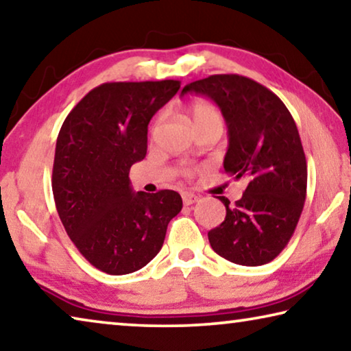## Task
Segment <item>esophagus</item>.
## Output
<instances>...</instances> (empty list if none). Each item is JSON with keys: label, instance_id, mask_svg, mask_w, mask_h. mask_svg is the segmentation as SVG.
<instances>
[{"label": "esophagus", "instance_id": "1", "mask_svg": "<svg viewBox=\"0 0 351 351\" xmlns=\"http://www.w3.org/2000/svg\"><path fill=\"white\" fill-rule=\"evenodd\" d=\"M197 202H198V197L195 195V193H191V192L182 193V203H184L186 206H191Z\"/></svg>", "mask_w": 351, "mask_h": 351}]
</instances>
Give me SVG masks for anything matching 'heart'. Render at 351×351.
I'll use <instances>...</instances> for the list:
<instances>
[{
  "label": "heart",
  "instance_id": "heart-1",
  "mask_svg": "<svg viewBox=\"0 0 351 351\" xmlns=\"http://www.w3.org/2000/svg\"><path fill=\"white\" fill-rule=\"evenodd\" d=\"M191 117H192V123L195 128L204 126V125H223V117H221L220 110L217 109L214 104L206 103V101L193 103L191 108ZM186 175H191V171L187 170Z\"/></svg>",
  "mask_w": 351,
  "mask_h": 351
}]
</instances>
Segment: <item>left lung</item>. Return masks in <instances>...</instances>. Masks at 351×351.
<instances>
[{
    "mask_svg": "<svg viewBox=\"0 0 351 351\" xmlns=\"http://www.w3.org/2000/svg\"><path fill=\"white\" fill-rule=\"evenodd\" d=\"M197 93L219 106L228 126L223 167L248 186L226 217L208 232L217 254L239 265H263L287 245L302 215L308 165L302 141L285 103L250 77L213 75L193 81L181 95Z\"/></svg>",
    "mask_w": 351,
    "mask_h": 351,
    "instance_id": "1",
    "label": "left lung"
}]
</instances>
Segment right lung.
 I'll list each match as a JSON object with an SVG mask.
<instances>
[{"label": "right lung", "mask_w": 351, "mask_h": 351, "mask_svg": "<svg viewBox=\"0 0 351 351\" xmlns=\"http://www.w3.org/2000/svg\"><path fill=\"white\" fill-rule=\"evenodd\" d=\"M180 87L173 80L106 82L75 106L59 131L56 209L80 253L109 275L145 267L182 208L178 192H134L130 181L131 165L147 154L149 120Z\"/></svg>", "instance_id": "obj_1"}]
</instances>
